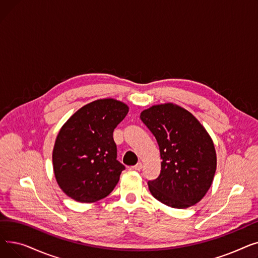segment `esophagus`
Wrapping results in <instances>:
<instances>
[{
	"label": "esophagus",
	"mask_w": 258,
	"mask_h": 258,
	"mask_svg": "<svg viewBox=\"0 0 258 258\" xmlns=\"http://www.w3.org/2000/svg\"><path fill=\"white\" fill-rule=\"evenodd\" d=\"M132 169H134V170H141L142 169V163H141V162H138L136 165H134L132 167Z\"/></svg>",
	"instance_id": "34e87169"
}]
</instances>
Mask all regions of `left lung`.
I'll return each mask as SVG.
<instances>
[{"label": "left lung", "mask_w": 258, "mask_h": 258, "mask_svg": "<svg viewBox=\"0 0 258 258\" xmlns=\"http://www.w3.org/2000/svg\"><path fill=\"white\" fill-rule=\"evenodd\" d=\"M155 136L162 159L159 177L148 181L151 194L164 205H196L210 188L216 169L213 142L198 119L172 103L154 105L140 115Z\"/></svg>", "instance_id": "8db88e82"}]
</instances>
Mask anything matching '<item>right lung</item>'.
Listing matches in <instances>:
<instances>
[{"label": "right lung", "mask_w": 258, "mask_h": 258, "mask_svg": "<svg viewBox=\"0 0 258 258\" xmlns=\"http://www.w3.org/2000/svg\"><path fill=\"white\" fill-rule=\"evenodd\" d=\"M127 113L124 103L99 99L81 107L63 124L52 160L56 181L68 197L92 203L113 191L125 169L117 160L113 133Z\"/></svg>", "instance_id": "add662e5"}]
</instances>
